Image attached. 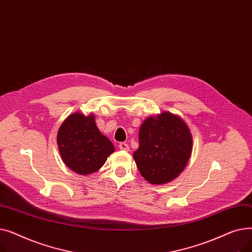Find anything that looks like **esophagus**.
Listing matches in <instances>:
<instances>
[{
	"instance_id": "34e87169",
	"label": "esophagus",
	"mask_w": 252,
	"mask_h": 252,
	"mask_svg": "<svg viewBox=\"0 0 252 252\" xmlns=\"http://www.w3.org/2000/svg\"><path fill=\"white\" fill-rule=\"evenodd\" d=\"M118 147H119V149H121V150H124V151H128V145H127L126 143H125V142L119 143Z\"/></svg>"
}]
</instances>
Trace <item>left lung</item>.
<instances>
[{
	"instance_id": "obj_1",
	"label": "left lung",
	"mask_w": 252,
	"mask_h": 252,
	"mask_svg": "<svg viewBox=\"0 0 252 252\" xmlns=\"http://www.w3.org/2000/svg\"><path fill=\"white\" fill-rule=\"evenodd\" d=\"M139 142L134 159L144 179L155 185L177 178L192 151L187 125L169 112L147 118L140 127Z\"/></svg>"
}]
</instances>
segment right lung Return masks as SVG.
<instances>
[{
    "label": "right lung",
    "instance_id": "add662e5",
    "mask_svg": "<svg viewBox=\"0 0 252 252\" xmlns=\"http://www.w3.org/2000/svg\"><path fill=\"white\" fill-rule=\"evenodd\" d=\"M57 144L66 166L83 176L95 173L114 152L110 140L98 129L94 115L82 113L65 119L58 130Z\"/></svg>",
    "mask_w": 252,
    "mask_h": 252
}]
</instances>
